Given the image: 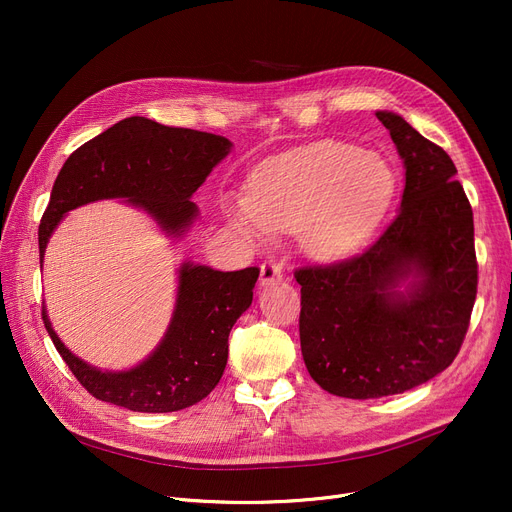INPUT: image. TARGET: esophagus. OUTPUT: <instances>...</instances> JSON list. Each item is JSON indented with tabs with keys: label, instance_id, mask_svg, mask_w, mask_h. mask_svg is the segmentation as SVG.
Wrapping results in <instances>:
<instances>
[{
	"label": "esophagus",
	"instance_id": "1",
	"mask_svg": "<svg viewBox=\"0 0 512 512\" xmlns=\"http://www.w3.org/2000/svg\"><path fill=\"white\" fill-rule=\"evenodd\" d=\"M282 280V267L274 261H267L261 263V270H259V286H272L278 284Z\"/></svg>",
	"mask_w": 512,
	"mask_h": 512
}]
</instances>
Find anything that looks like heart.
<instances>
[{
  "instance_id": "b5f03b06",
  "label": "heart",
  "mask_w": 512,
  "mask_h": 512,
  "mask_svg": "<svg viewBox=\"0 0 512 512\" xmlns=\"http://www.w3.org/2000/svg\"><path fill=\"white\" fill-rule=\"evenodd\" d=\"M396 176L375 151L321 141L261 164L245 199H228L234 228L253 238L299 228L301 249L319 261L353 253L380 224Z\"/></svg>"
}]
</instances>
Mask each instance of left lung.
<instances>
[{
    "label": "left lung",
    "instance_id": "obj_1",
    "mask_svg": "<svg viewBox=\"0 0 512 512\" xmlns=\"http://www.w3.org/2000/svg\"><path fill=\"white\" fill-rule=\"evenodd\" d=\"M405 164L388 230L359 257L303 267L301 351L311 378L344 398L407 392L442 373L477 294L473 211L448 153L394 112H375Z\"/></svg>",
    "mask_w": 512,
    "mask_h": 512
}]
</instances>
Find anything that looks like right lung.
<instances>
[{
    "instance_id": "add662e5",
    "label": "right lung",
    "mask_w": 512,
    "mask_h": 512,
    "mask_svg": "<svg viewBox=\"0 0 512 512\" xmlns=\"http://www.w3.org/2000/svg\"><path fill=\"white\" fill-rule=\"evenodd\" d=\"M230 151L232 143L220 134L172 128L141 116L120 120L78 147L60 170L39 226L41 267L64 215L101 199H124L170 238H182L199 218L193 193ZM257 278V267L218 272L184 261L164 338L145 361L124 371H103L70 353L53 332L45 307L43 324L89 394L128 411L172 413L193 407L218 386L230 330L251 307Z\"/></svg>"
}]
</instances>
